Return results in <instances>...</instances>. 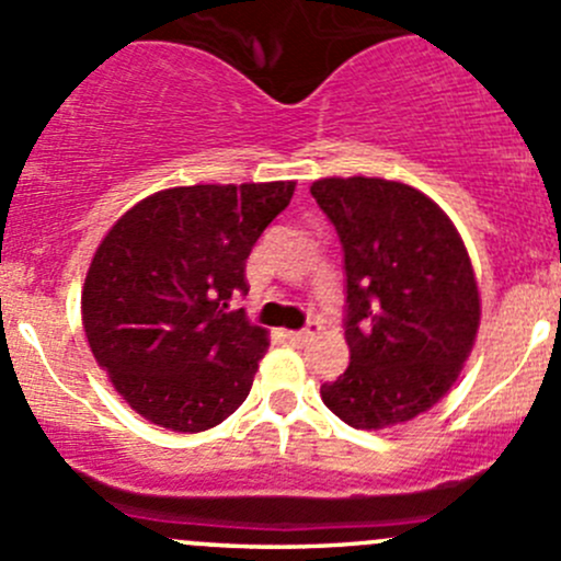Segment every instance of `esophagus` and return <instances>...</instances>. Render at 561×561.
<instances>
[{"label": "esophagus", "mask_w": 561, "mask_h": 561, "mask_svg": "<svg viewBox=\"0 0 561 561\" xmlns=\"http://www.w3.org/2000/svg\"><path fill=\"white\" fill-rule=\"evenodd\" d=\"M317 331H320V325H317V322H307V328H301V331H287L285 336L290 339V342L304 344V342H309V339H312Z\"/></svg>", "instance_id": "esophagus-1"}]
</instances>
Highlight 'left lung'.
Masks as SVG:
<instances>
[{"instance_id":"8db88e82","label":"left lung","mask_w":561,"mask_h":561,"mask_svg":"<svg viewBox=\"0 0 561 561\" xmlns=\"http://www.w3.org/2000/svg\"><path fill=\"white\" fill-rule=\"evenodd\" d=\"M312 197L344 252L350 366L322 382L353 428H386L432 410L474 344L480 296L461 236L443 208L399 181L322 179Z\"/></svg>"}]
</instances>
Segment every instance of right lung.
<instances>
[{
    "label": "right lung",
    "instance_id": "add662e5",
    "mask_svg": "<svg viewBox=\"0 0 561 561\" xmlns=\"http://www.w3.org/2000/svg\"><path fill=\"white\" fill-rule=\"evenodd\" d=\"M293 190L296 181L175 186L107 230L83 285V331L146 421L195 434L244 404L268 339L228 304L247 296L249 252Z\"/></svg>",
    "mask_w": 561,
    "mask_h": 561
}]
</instances>
